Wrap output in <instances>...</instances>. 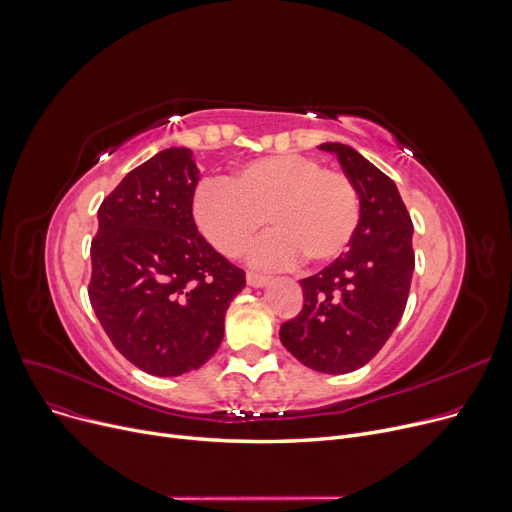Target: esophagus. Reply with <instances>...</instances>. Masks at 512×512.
I'll use <instances>...</instances> for the list:
<instances>
[{
  "mask_svg": "<svg viewBox=\"0 0 512 512\" xmlns=\"http://www.w3.org/2000/svg\"><path fill=\"white\" fill-rule=\"evenodd\" d=\"M246 279H248V285H252V287H264V285L270 281L268 275L254 273V270H250V273L246 275Z\"/></svg>",
  "mask_w": 512,
  "mask_h": 512,
  "instance_id": "esophagus-1",
  "label": "esophagus"
}]
</instances>
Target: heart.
Listing matches in <instances>:
<instances>
[{
    "label": "heart",
    "mask_w": 512,
    "mask_h": 512,
    "mask_svg": "<svg viewBox=\"0 0 512 512\" xmlns=\"http://www.w3.org/2000/svg\"><path fill=\"white\" fill-rule=\"evenodd\" d=\"M194 217L223 254L239 256L266 219L270 233L252 252L264 266H322L337 260L359 225V194L351 177L306 155H270L237 167L229 182H206Z\"/></svg>",
    "instance_id": "heart-1"
}]
</instances>
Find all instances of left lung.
Here are the masks:
<instances>
[{"label": "left lung", "instance_id": "left-lung-1", "mask_svg": "<svg viewBox=\"0 0 512 512\" xmlns=\"http://www.w3.org/2000/svg\"><path fill=\"white\" fill-rule=\"evenodd\" d=\"M359 194L349 250L302 279L304 308L281 326V343L304 366L347 374L366 366L397 328L415 268L413 223L393 179L347 144L324 142Z\"/></svg>", "mask_w": 512, "mask_h": 512}]
</instances>
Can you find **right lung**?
Returning <instances> with one entry per match:
<instances>
[{
  "instance_id": "add662e5",
  "label": "right lung",
  "mask_w": 512,
  "mask_h": 512,
  "mask_svg": "<svg viewBox=\"0 0 512 512\" xmlns=\"http://www.w3.org/2000/svg\"><path fill=\"white\" fill-rule=\"evenodd\" d=\"M196 186L192 150H161L101 202L90 244V306L115 349L153 376L204 366L246 287L244 270L198 233Z\"/></svg>"
}]
</instances>
